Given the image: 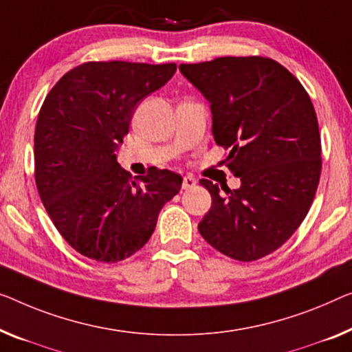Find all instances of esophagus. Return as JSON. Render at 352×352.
<instances>
[{"label":"esophagus","mask_w":352,"mask_h":352,"mask_svg":"<svg viewBox=\"0 0 352 352\" xmlns=\"http://www.w3.org/2000/svg\"><path fill=\"white\" fill-rule=\"evenodd\" d=\"M196 178L191 177V175H186L185 178H183V183H182V188L183 190H191V188L196 186Z\"/></svg>","instance_id":"1"}]
</instances>
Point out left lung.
<instances>
[{
	"instance_id": "1",
	"label": "left lung",
	"mask_w": 352,
	"mask_h": 352,
	"mask_svg": "<svg viewBox=\"0 0 352 352\" xmlns=\"http://www.w3.org/2000/svg\"><path fill=\"white\" fill-rule=\"evenodd\" d=\"M178 69L210 102L214 142L230 148L229 169L240 178L237 190L199 180L212 196L199 232L235 261L264 258L296 232L316 194L321 138L311 99L286 67L262 56Z\"/></svg>"
}]
</instances>
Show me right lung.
Here are the masks:
<instances>
[{"mask_svg":"<svg viewBox=\"0 0 352 352\" xmlns=\"http://www.w3.org/2000/svg\"><path fill=\"white\" fill-rule=\"evenodd\" d=\"M177 66L90 61L63 76L42 104L34 178L63 239L87 258L118 262L148 242L183 178L153 167L134 182L117 162L135 109Z\"/></svg>","mask_w":352,"mask_h":352,"instance_id":"right-lung-1","label":"right lung"}]
</instances>
